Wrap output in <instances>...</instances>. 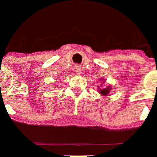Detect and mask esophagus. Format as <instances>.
<instances>
[{
	"instance_id": "esophagus-1",
	"label": "esophagus",
	"mask_w": 157,
	"mask_h": 157,
	"mask_svg": "<svg viewBox=\"0 0 157 157\" xmlns=\"http://www.w3.org/2000/svg\"><path fill=\"white\" fill-rule=\"evenodd\" d=\"M75 71H76L77 74H80L81 71H82L80 66H75Z\"/></svg>"
}]
</instances>
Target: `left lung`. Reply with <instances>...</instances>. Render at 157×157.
I'll return each mask as SVG.
<instances>
[{
	"instance_id": "obj_1",
	"label": "left lung",
	"mask_w": 157,
	"mask_h": 157,
	"mask_svg": "<svg viewBox=\"0 0 157 157\" xmlns=\"http://www.w3.org/2000/svg\"><path fill=\"white\" fill-rule=\"evenodd\" d=\"M101 81H103V78H101ZM105 84V82H102L101 83V86H103ZM98 92L100 93L101 96H103V97H106V96H108V94L110 93V90H111V87L110 86H106L105 88H99V86H98Z\"/></svg>"
}]
</instances>
